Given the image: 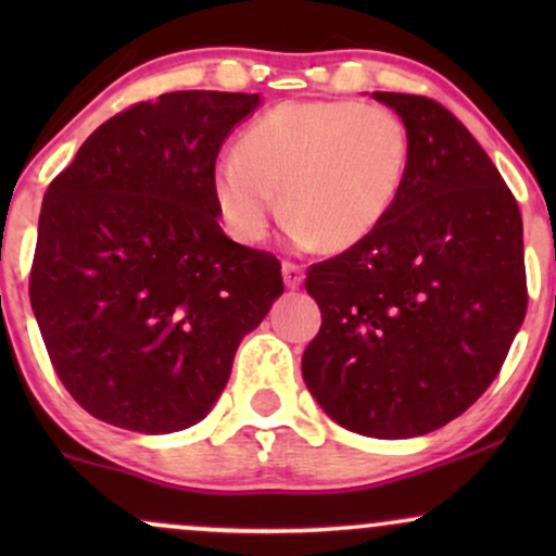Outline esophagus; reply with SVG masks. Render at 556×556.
<instances>
[{
  "mask_svg": "<svg viewBox=\"0 0 556 556\" xmlns=\"http://www.w3.org/2000/svg\"><path fill=\"white\" fill-rule=\"evenodd\" d=\"M282 277H285V285L290 287V290H295V287L303 285V266L292 264V261H285L282 264Z\"/></svg>",
  "mask_w": 556,
  "mask_h": 556,
  "instance_id": "obj_1",
  "label": "esophagus"
}]
</instances>
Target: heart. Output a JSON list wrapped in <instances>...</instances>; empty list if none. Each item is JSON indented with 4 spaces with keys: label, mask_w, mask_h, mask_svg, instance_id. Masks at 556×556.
<instances>
[{
    "label": "heart",
    "mask_w": 556,
    "mask_h": 556,
    "mask_svg": "<svg viewBox=\"0 0 556 556\" xmlns=\"http://www.w3.org/2000/svg\"><path fill=\"white\" fill-rule=\"evenodd\" d=\"M410 130L397 112L358 101H287L261 114L214 172L229 232L261 242L277 198L298 245L348 251L379 229L410 169Z\"/></svg>",
    "instance_id": "heart-1"
}]
</instances>
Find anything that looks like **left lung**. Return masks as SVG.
<instances>
[{
    "label": "left lung",
    "mask_w": 556,
    "mask_h": 556,
    "mask_svg": "<svg viewBox=\"0 0 556 556\" xmlns=\"http://www.w3.org/2000/svg\"><path fill=\"white\" fill-rule=\"evenodd\" d=\"M405 119L410 169L374 235L308 269L321 329L303 379L344 429L410 439L468 410L528 308L522 219L500 169L439 101L376 91Z\"/></svg>",
    "instance_id": "obj_1"
}]
</instances>
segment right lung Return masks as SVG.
Returning <instances> with one entry per match:
<instances>
[{
    "label": "right lung",
    "instance_id": "1",
    "mask_svg": "<svg viewBox=\"0 0 556 556\" xmlns=\"http://www.w3.org/2000/svg\"><path fill=\"white\" fill-rule=\"evenodd\" d=\"M258 93L175 91L96 127L49 185L30 305L83 410L172 433L214 407L282 266L219 227L214 167Z\"/></svg>",
    "mask_w": 556,
    "mask_h": 556
}]
</instances>
